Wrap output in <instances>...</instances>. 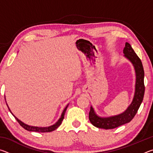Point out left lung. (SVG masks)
Returning <instances> with one entry per match:
<instances>
[{
	"label": "left lung",
	"instance_id": "obj_1",
	"mask_svg": "<svg viewBox=\"0 0 153 153\" xmlns=\"http://www.w3.org/2000/svg\"><path fill=\"white\" fill-rule=\"evenodd\" d=\"M123 54L124 56L133 64L135 69L136 79L135 93H134L133 100L131 105L123 113L108 117H100L98 116L91 106L89 113V120L92 125L97 128L110 129L129 123L136 115L143 100L145 87L144 84V71L142 61L128 42L126 43V46L123 49Z\"/></svg>",
	"mask_w": 153,
	"mask_h": 153
}]
</instances>
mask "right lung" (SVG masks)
I'll list each match as a JSON object with an SVG mask.
<instances>
[{"label":"right lung","mask_w":153,"mask_h":153,"mask_svg":"<svg viewBox=\"0 0 153 153\" xmlns=\"http://www.w3.org/2000/svg\"><path fill=\"white\" fill-rule=\"evenodd\" d=\"M68 105H69V104L67 105L66 106V107L64 108L63 113H62V114H61V117L59 118V120L57 121H56V122L55 124H54V125L51 126L49 127H45V128H42V127L31 126H28V125H27V124H25L24 123H23L22 121H21L19 120H18V119L13 115V114L11 113V110H10V108H9L8 106H7V107H8L10 112L11 113L12 115L14 116L15 119H16V120L18 121V123H19L20 124V126L23 127V128H24L25 129H26V130H27V131H38V132H50V131L55 130V129L57 128L59 126L61 125V123H62V121H63V119H64L65 113V111H66L67 107H68Z\"/></svg>","instance_id":"right-lung-1"}]
</instances>
